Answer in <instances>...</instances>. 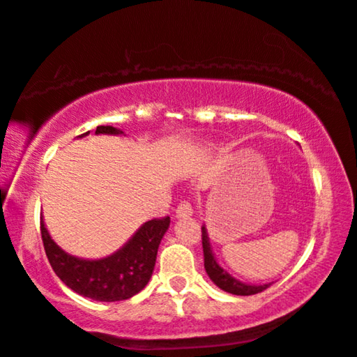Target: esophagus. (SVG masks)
Listing matches in <instances>:
<instances>
[{
	"label": "esophagus",
	"mask_w": 357,
	"mask_h": 357,
	"mask_svg": "<svg viewBox=\"0 0 357 357\" xmlns=\"http://www.w3.org/2000/svg\"><path fill=\"white\" fill-rule=\"evenodd\" d=\"M194 213V208H192L189 200H181L176 206V216L178 218H189Z\"/></svg>",
	"instance_id": "esophagus-1"
}]
</instances>
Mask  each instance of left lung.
<instances>
[{
  "label": "left lung",
  "instance_id": "obj_1",
  "mask_svg": "<svg viewBox=\"0 0 357 357\" xmlns=\"http://www.w3.org/2000/svg\"><path fill=\"white\" fill-rule=\"evenodd\" d=\"M202 245H203V256H205V270L211 281L220 289L235 294V296H252V294H259L270 287V284H260V286H251L240 282L238 280L231 278V276L219 267L216 259H214L211 252V246H209L206 229L202 227Z\"/></svg>",
  "mask_w": 357,
  "mask_h": 357
}]
</instances>
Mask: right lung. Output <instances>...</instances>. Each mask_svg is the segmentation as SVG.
I'll return each instance as SVG.
<instances>
[{"instance_id":"1","label":"right lung","mask_w":357,"mask_h":357,"mask_svg":"<svg viewBox=\"0 0 357 357\" xmlns=\"http://www.w3.org/2000/svg\"><path fill=\"white\" fill-rule=\"evenodd\" d=\"M90 132L82 133L87 135ZM95 133L121 135L122 130L100 126ZM169 225V218H155L143 224L122 250L100 259L86 260L61 251L47 234L41 219L44 251L55 275L79 296L100 302L127 301L138 294L151 280L160 240Z\"/></svg>"}]
</instances>
